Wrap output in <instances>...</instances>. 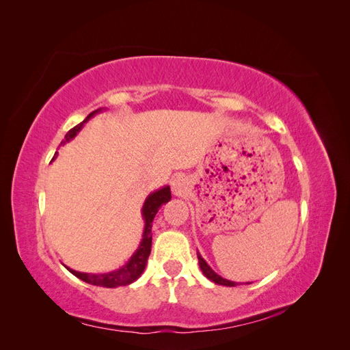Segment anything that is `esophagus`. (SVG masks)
<instances>
[{
	"mask_svg": "<svg viewBox=\"0 0 350 350\" xmlns=\"http://www.w3.org/2000/svg\"><path fill=\"white\" fill-rule=\"evenodd\" d=\"M172 188H174V191L175 193H181V188H183V181L181 179H174V183H172Z\"/></svg>",
	"mask_w": 350,
	"mask_h": 350,
	"instance_id": "obj_1",
	"label": "esophagus"
}]
</instances>
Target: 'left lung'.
Listing matches in <instances>:
<instances>
[{"label": "left lung", "mask_w": 350, "mask_h": 350, "mask_svg": "<svg viewBox=\"0 0 350 350\" xmlns=\"http://www.w3.org/2000/svg\"><path fill=\"white\" fill-rule=\"evenodd\" d=\"M197 257H198L200 269H201V271L204 273V276H206L208 280L215 282V283H217V284H221V286H238L237 282H230V280H228V279L220 278L217 273H215L213 270H211V267L206 262V260L200 256V254H197Z\"/></svg>", "instance_id": "8db88e82"}]
</instances>
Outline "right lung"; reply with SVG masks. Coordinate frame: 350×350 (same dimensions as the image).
<instances>
[{
    "mask_svg": "<svg viewBox=\"0 0 350 350\" xmlns=\"http://www.w3.org/2000/svg\"><path fill=\"white\" fill-rule=\"evenodd\" d=\"M100 109H96L90 112L86 120L83 122H80L79 125L74 126L71 129L67 134H66V139L61 142V144H66L67 142H70L71 139L77 135V133L81 130V126L84 125V122H88L94 113H98ZM58 153H55L57 156ZM54 156V157H55ZM171 200V188L167 185L157 189V191L152 193L149 197L146 198L143 208H142V215L144 219V232H143V239L140 242L139 248L133 254L131 258L129 260V262L122 266L121 269L115 270V271H109V273H103V274H90V273H80L76 270H71L67 267V270H70L74 276L81 279L83 282L94 284V286H103V288H116V286H126L133 282H135L142 276V273L146 269V264H147V258L150 256V250H152V224H153V219L156 216V213L161 208L162 204L167 203V201Z\"/></svg>",
    "mask_w": 350,
    "mask_h": 350,
    "instance_id": "add662e5",
    "label": "right lung"
}]
</instances>
